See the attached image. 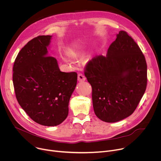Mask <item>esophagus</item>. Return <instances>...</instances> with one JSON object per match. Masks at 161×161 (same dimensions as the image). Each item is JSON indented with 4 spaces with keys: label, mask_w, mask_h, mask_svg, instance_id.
<instances>
[{
    "label": "esophagus",
    "mask_w": 161,
    "mask_h": 161,
    "mask_svg": "<svg viewBox=\"0 0 161 161\" xmlns=\"http://www.w3.org/2000/svg\"><path fill=\"white\" fill-rule=\"evenodd\" d=\"M86 80V77L82 73L78 74V80L79 81H84Z\"/></svg>",
    "instance_id": "1"
}]
</instances>
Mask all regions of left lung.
<instances>
[{"mask_svg": "<svg viewBox=\"0 0 161 161\" xmlns=\"http://www.w3.org/2000/svg\"><path fill=\"white\" fill-rule=\"evenodd\" d=\"M84 75L92 88L96 116L115 122L131 115L147 86V64L139 46L120 31L106 56L97 55L86 64Z\"/></svg>", "mask_w": 161, "mask_h": 161, "instance_id": "8db88e82", "label": "left lung"}]
</instances>
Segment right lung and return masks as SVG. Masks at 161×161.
Listing matches in <instances>:
<instances>
[{"mask_svg":"<svg viewBox=\"0 0 161 161\" xmlns=\"http://www.w3.org/2000/svg\"><path fill=\"white\" fill-rule=\"evenodd\" d=\"M51 35L30 41L18 53L13 68L17 100L35 122L60 125L68 117V104L77 81L76 72L60 71L57 61L47 55Z\"/></svg>","mask_w":161,"mask_h":161,"instance_id":"right-lung-1","label":"right lung"}]
</instances>
